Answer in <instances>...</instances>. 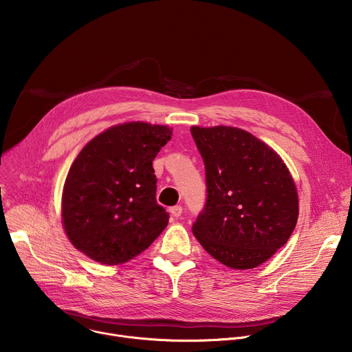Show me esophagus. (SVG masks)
I'll return each mask as SVG.
<instances>
[{"label": "esophagus", "mask_w": 352, "mask_h": 352, "mask_svg": "<svg viewBox=\"0 0 352 352\" xmlns=\"http://www.w3.org/2000/svg\"><path fill=\"white\" fill-rule=\"evenodd\" d=\"M170 213H171V216H174V217H179V216L182 214V206L177 205V206L170 208Z\"/></svg>", "instance_id": "1"}]
</instances>
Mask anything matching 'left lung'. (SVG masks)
I'll use <instances>...</instances> for the list:
<instances>
[{
  "mask_svg": "<svg viewBox=\"0 0 352 352\" xmlns=\"http://www.w3.org/2000/svg\"><path fill=\"white\" fill-rule=\"evenodd\" d=\"M205 162L208 202L192 227L206 252L235 270L267 262L291 236L298 190L280 155L241 128L190 126Z\"/></svg>",
  "mask_w": 352,
  "mask_h": 352,
  "instance_id": "8db88e82",
  "label": "left lung"
}]
</instances>
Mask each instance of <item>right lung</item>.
<instances>
[{
  "instance_id": "add662e5",
  "label": "right lung",
  "mask_w": 352,
  "mask_h": 352,
  "mask_svg": "<svg viewBox=\"0 0 352 352\" xmlns=\"http://www.w3.org/2000/svg\"><path fill=\"white\" fill-rule=\"evenodd\" d=\"M173 129L142 121L113 125L74 160L61 197L69 242L106 266L126 263L163 232L168 214L156 202L153 160Z\"/></svg>"
}]
</instances>
